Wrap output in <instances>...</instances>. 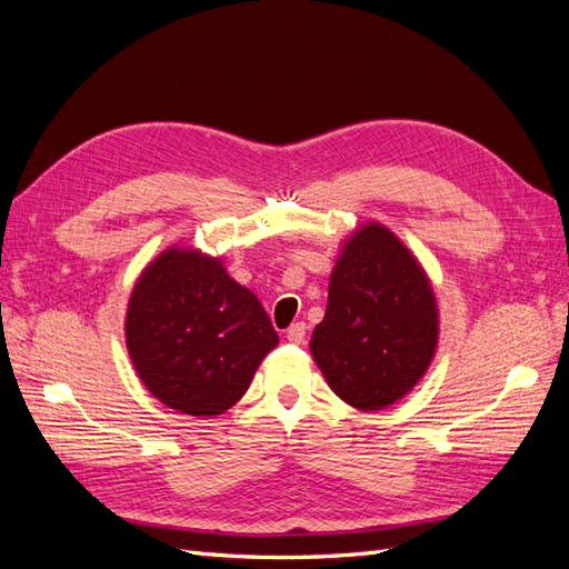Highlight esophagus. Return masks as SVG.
I'll use <instances>...</instances> for the list:
<instances>
[{"label":"esophagus","instance_id":"1","mask_svg":"<svg viewBox=\"0 0 569 569\" xmlns=\"http://www.w3.org/2000/svg\"><path fill=\"white\" fill-rule=\"evenodd\" d=\"M306 337V322H291L289 330H287V339L291 343H301Z\"/></svg>","mask_w":569,"mask_h":569}]
</instances>
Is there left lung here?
I'll use <instances>...</instances> for the list:
<instances>
[{
    "label": "left lung",
    "instance_id": "1",
    "mask_svg": "<svg viewBox=\"0 0 569 569\" xmlns=\"http://www.w3.org/2000/svg\"><path fill=\"white\" fill-rule=\"evenodd\" d=\"M437 343L439 306L418 256L382 222H363L343 239L311 337L327 385L358 410L389 408L422 380Z\"/></svg>",
    "mask_w": 569,
    "mask_h": 569
}]
</instances>
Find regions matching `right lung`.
I'll return each instance as SVG.
<instances>
[{
	"label": "right lung",
	"mask_w": 569,
	"mask_h": 569,
	"mask_svg": "<svg viewBox=\"0 0 569 569\" xmlns=\"http://www.w3.org/2000/svg\"><path fill=\"white\" fill-rule=\"evenodd\" d=\"M266 308L234 282L222 258L168 247L137 278L126 313L134 372L184 416H222L247 393L278 347Z\"/></svg>",
	"instance_id": "right-lung-1"
}]
</instances>
